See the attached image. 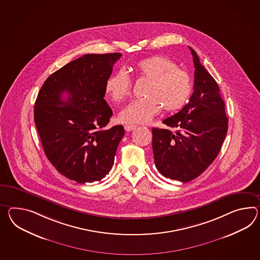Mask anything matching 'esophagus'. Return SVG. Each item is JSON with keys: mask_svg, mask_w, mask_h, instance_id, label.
<instances>
[{"mask_svg": "<svg viewBox=\"0 0 260 260\" xmlns=\"http://www.w3.org/2000/svg\"><path fill=\"white\" fill-rule=\"evenodd\" d=\"M136 127H137V126H135V125H125V126H124L126 132H132L134 128H136Z\"/></svg>", "mask_w": 260, "mask_h": 260, "instance_id": "1", "label": "esophagus"}]
</instances>
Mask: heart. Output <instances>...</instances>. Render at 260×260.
<instances>
[{"label":"heart","mask_w":260,"mask_h":260,"mask_svg":"<svg viewBox=\"0 0 260 260\" xmlns=\"http://www.w3.org/2000/svg\"><path fill=\"white\" fill-rule=\"evenodd\" d=\"M136 76L148 81L146 99L133 101L119 113V120L143 124L152 119L162 107L167 113L176 112L190 98L192 83L188 72L178 69L170 58L153 55L134 63ZM133 83L125 70L116 71L105 84V91L114 102H124L131 94Z\"/></svg>","instance_id":"obj_1"}]
</instances>
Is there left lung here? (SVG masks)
<instances>
[{
  "mask_svg": "<svg viewBox=\"0 0 260 260\" xmlns=\"http://www.w3.org/2000/svg\"><path fill=\"white\" fill-rule=\"evenodd\" d=\"M194 63L193 93L177 114L153 127L154 162L164 177L189 182L213 162L228 133V118L218 84L190 47Z\"/></svg>",
  "mask_w": 260,
  "mask_h": 260,
  "instance_id": "obj_1",
  "label": "left lung"
}]
</instances>
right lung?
Returning a JSON list of instances; mask_svg holds the SVG:
<instances>
[{"label": "right lung", "instance_id": "obj_1", "mask_svg": "<svg viewBox=\"0 0 260 260\" xmlns=\"http://www.w3.org/2000/svg\"><path fill=\"white\" fill-rule=\"evenodd\" d=\"M121 55L85 54L52 73L38 93L35 124L45 154L60 174L78 183L107 176L125 134L122 125L105 128L113 115L105 84Z\"/></svg>", "mask_w": 260, "mask_h": 260}]
</instances>
